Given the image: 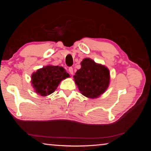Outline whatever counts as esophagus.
Segmentation results:
<instances>
[{
  "label": "esophagus",
  "instance_id": "esophagus-1",
  "mask_svg": "<svg viewBox=\"0 0 151 151\" xmlns=\"http://www.w3.org/2000/svg\"><path fill=\"white\" fill-rule=\"evenodd\" d=\"M68 72L70 73L71 75H73V68L72 67H70L69 68H68Z\"/></svg>",
  "mask_w": 151,
  "mask_h": 151
}]
</instances>
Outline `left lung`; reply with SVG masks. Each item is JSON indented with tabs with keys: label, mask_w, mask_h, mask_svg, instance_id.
I'll use <instances>...</instances> for the list:
<instances>
[{
	"label": "left lung",
	"mask_w": 151,
	"mask_h": 151,
	"mask_svg": "<svg viewBox=\"0 0 151 151\" xmlns=\"http://www.w3.org/2000/svg\"><path fill=\"white\" fill-rule=\"evenodd\" d=\"M81 67L73 76L81 94L88 99L101 96L110 84V71L104 65L94 62L90 58H84Z\"/></svg>",
	"instance_id": "obj_1"
}]
</instances>
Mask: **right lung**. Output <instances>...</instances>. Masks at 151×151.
I'll use <instances>...</instances> for the list:
<instances>
[{
	"label": "right lung",
	"instance_id": "obj_1",
	"mask_svg": "<svg viewBox=\"0 0 151 151\" xmlns=\"http://www.w3.org/2000/svg\"><path fill=\"white\" fill-rule=\"evenodd\" d=\"M63 66L47 65L31 75V85L39 95L47 96L54 93L60 83L69 77Z\"/></svg>",
	"mask_w": 151,
	"mask_h": 151
}]
</instances>
